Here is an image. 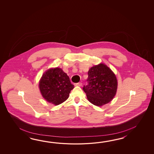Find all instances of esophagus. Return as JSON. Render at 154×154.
<instances>
[{
	"label": "esophagus",
	"mask_w": 154,
	"mask_h": 154,
	"mask_svg": "<svg viewBox=\"0 0 154 154\" xmlns=\"http://www.w3.org/2000/svg\"><path fill=\"white\" fill-rule=\"evenodd\" d=\"M82 82H78V83H75V84H74V85H75V86H82Z\"/></svg>",
	"instance_id": "1"
}]
</instances>
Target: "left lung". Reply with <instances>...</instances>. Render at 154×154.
<instances>
[{
	"label": "left lung",
	"instance_id": "1",
	"mask_svg": "<svg viewBox=\"0 0 154 154\" xmlns=\"http://www.w3.org/2000/svg\"><path fill=\"white\" fill-rule=\"evenodd\" d=\"M88 84L84 86L89 102L97 106L108 103L115 97L117 89V80L115 74L104 64H99L89 69Z\"/></svg>",
	"mask_w": 154,
	"mask_h": 154
}]
</instances>
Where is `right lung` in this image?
<instances>
[{
    "label": "right lung",
    "instance_id": "obj_1",
    "mask_svg": "<svg viewBox=\"0 0 154 154\" xmlns=\"http://www.w3.org/2000/svg\"><path fill=\"white\" fill-rule=\"evenodd\" d=\"M39 88L43 97L47 101L58 105L68 98L74 86L62 69L55 68L48 69L43 74Z\"/></svg>",
    "mask_w": 154,
    "mask_h": 154
}]
</instances>
